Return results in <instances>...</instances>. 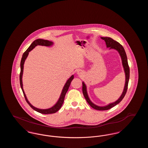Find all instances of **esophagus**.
<instances>
[{
	"label": "esophagus",
	"instance_id": "obj_1",
	"mask_svg": "<svg viewBox=\"0 0 148 148\" xmlns=\"http://www.w3.org/2000/svg\"><path fill=\"white\" fill-rule=\"evenodd\" d=\"M82 74V72L81 71H77V74L80 75V74Z\"/></svg>",
	"mask_w": 148,
	"mask_h": 148
}]
</instances>
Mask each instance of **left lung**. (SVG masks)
<instances>
[{
  "label": "left lung",
  "mask_w": 148,
  "mask_h": 148,
  "mask_svg": "<svg viewBox=\"0 0 148 148\" xmlns=\"http://www.w3.org/2000/svg\"><path fill=\"white\" fill-rule=\"evenodd\" d=\"M101 39L104 40L106 42V45L107 48H109V49H115L117 50L118 53H119L120 56L121 57V61H122V65L124 68V71L125 72V86L124 88L123 92H122L121 96L115 102H113L112 103L109 104L108 105L106 106H98L95 105L94 104L92 101L90 100V98H89L88 92H87V89L86 86L84 83V82H83V93L84 96L85 98L86 99L88 103L92 106V108L98 110H106L108 109H111L113 106L117 105L119 104L120 102L123 100L124 97L125 95V94L127 92V85L129 83V77H130V69L127 63V54L125 51V50L123 46L119 44V42L114 40H113L112 38L109 37H101Z\"/></svg>",
  "instance_id": "1"
}]
</instances>
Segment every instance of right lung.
I'll return each instance as SVG.
<instances>
[{"label": "right lung", "instance_id": "add662e5", "mask_svg": "<svg viewBox=\"0 0 148 148\" xmlns=\"http://www.w3.org/2000/svg\"><path fill=\"white\" fill-rule=\"evenodd\" d=\"M53 44V42H50L47 40H44V39H38L34 40L33 42L32 43V44L30 45V47L28 48V49L23 54V56L21 58V73H20V84L21 86V90L23 92L24 96L25 97V99L27 102V103L30 106L34 109L35 111H36L38 113H41V114H53V113H56V112H58L60 108L62 107V106L63 105L64 102V98L65 96V94L66 93V92L68 91L69 87L71 85V82L73 80V79H74V75H72L71 77H69L68 80L66 81V83L64 85L63 90L61 92V94L60 95V97L58 99V101L56 102V104L52 106L51 108H50L49 109H39L37 108H35L34 106H32L28 101V99L26 97V95L24 92L23 88V82H22V77H23V69H24V62L25 61V59H27V56H28L29 53L33 49L35 48L36 46L37 45H42V46H46V47H50Z\"/></svg>", "mask_w": 148, "mask_h": 148}]
</instances>
